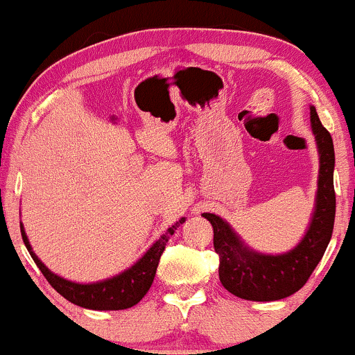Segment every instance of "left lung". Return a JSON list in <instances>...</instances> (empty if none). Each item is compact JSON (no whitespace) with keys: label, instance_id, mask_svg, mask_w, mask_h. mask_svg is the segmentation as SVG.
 Here are the masks:
<instances>
[{"label":"left lung","instance_id":"obj_1","mask_svg":"<svg viewBox=\"0 0 355 355\" xmlns=\"http://www.w3.org/2000/svg\"><path fill=\"white\" fill-rule=\"evenodd\" d=\"M311 123L320 155L319 189L311 227L294 250L282 255L257 254L243 245L229 223L214 214H203L214 227V248L220 259V282L240 299L270 302L295 294L312 275L331 242L336 218V155L331 133L320 123L313 107H311Z\"/></svg>","mask_w":355,"mask_h":355}]
</instances>
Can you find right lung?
<instances>
[{
  "label": "right lung",
  "instance_id": "right-lung-1",
  "mask_svg": "<svg viewBox=\"0 0 355 355\" xmlns=\"http://www.w3.org/2000/svg\"><path fill=\"white\" fill-rule=\"evenodd\" d=\"M183 222H185V218H180L175 225L170 227L166 234L162 235L153 243V247H150V250L132 268L125 270L123 274L113 277V279L101 280V282L96 284H75L55 275L51 270H48L46 266L31 250V245L28 242L23 227L21 237L28 252H30L31 259L35 260V263L42 270L44 279L50 282L51 287L60 295L70 300L71 304L80 305V307L85 309H92V311H121V309L133 307V305L140 302L146 292H148V288L152 287L158 262H160V257L164 254L166 242H168L170 235H173L177 227Z\"/></svg>",
  "mask_w": 355,
  "mask_h": 355
}]
</instances>
